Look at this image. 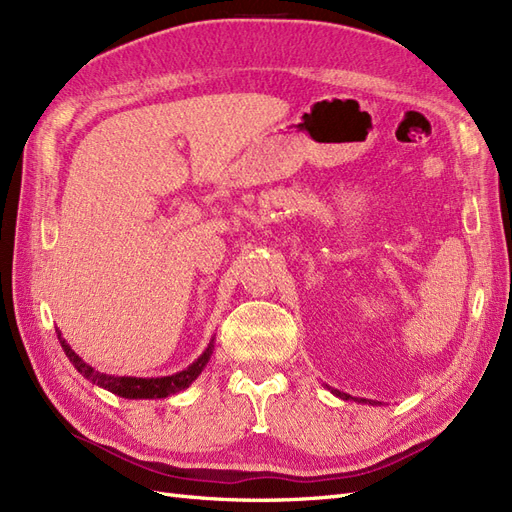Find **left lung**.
<instances>
[{
  "label": "left lung",
  "mask_w": 512,
  "mask_h": 512,
  "mask_svg": "<svg viewBox=\"0 0 512 512\" xmlns=\"http://www.w3.org/2000/svg\"><path fill=\"white\" fill-rule=\"evenodd\" d=\"M331 393L333 395H337V397H342V399H354V401H363V404H367V399H356V397H352V395H348V393H342V391H337V389H331ZM369 404H376V401H369Z\"/></svg>",
  "instance_id": "8db88e82"
}]
</instances>
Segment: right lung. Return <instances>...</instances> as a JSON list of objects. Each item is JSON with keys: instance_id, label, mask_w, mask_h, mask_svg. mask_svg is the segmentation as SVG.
Here are the masks:
<instances>
[{"instance_id": "add662e5", "label": "right lung", "mask_w": 512, "mask_h": 512, "mask_svg": "<svg viewBox=\"0 0 512 512\" xmlns=\"http://www.w3.org/2000/svg\"><path fill=\"white\" fill-rule=\"evenodd\" d=\"M59 344L64 348L66 356L70 359V363L76 367L79 374H83V378H87L89 382H94L102 389L111 391L119 397L126 399H162L168 395H175L188 386L200 376V371L205 369V365L209 363L211 354H213V339L209 342L207 350L198 356V359L183 371H177L173 376H162V378H128V376H108V374H100L91 365H87L79 354H76L68 344L66 339L61 337V333L57 331Z\"/></svg>"}]
</instances>
